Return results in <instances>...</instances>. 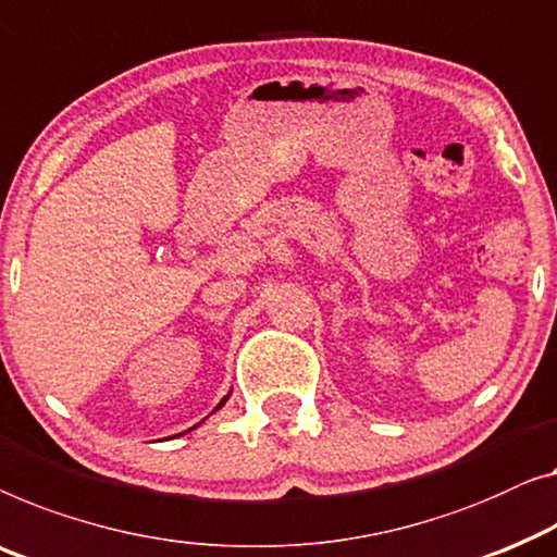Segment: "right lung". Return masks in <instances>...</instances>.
Returning <instances> with one entry per match:
<instances>
[{"instance_id": "right-lung-1", "label": "right lung", "mask_w": 557, "mask_h": 557, "mask_svg": "<svg viewBox=\"0 0 557 557\" xmlns=\"http://www.w3.org/2000/svg\"><path fill=\"white\" fill-rule=\"evenodd\" d=\"M228 397H231V394H225V397H223V399L219 401V407H215V409H213V412H219V409H221V407L225 405V401H228ZM213 412H211V414H213ZM198 424H200V422H198ZM198 424H196V426H198ZM196 426H190V430H196Z\"/></svg>"}]
</instances>
